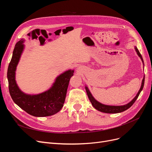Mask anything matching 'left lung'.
Wrapping results in <instances>:
<instances>
[{
    "instance_id": "obj_1",
    "label": "left lung",
    "mask_w": 152,
    "mask_h": 152,
    "mask_svg": "<svg viewBox=\"0 0 152 152\" xmlns=\"http://www.w3.org/2000/svg\"><path fill=\"white\" fill-rule=\"evenodd\" d=\"M135 50H136L137 55H138V56L140 57V58L141 59L142 61L143 62V59H142L141 54H140V51L136 47H135ZM144 83H145V77L143 78V79H142V80L141 88H140V91H138V93H137V95L135 96V98L133 99L131 102H129L125 105H122V106H110V105L103 104L102 103L98 102V101H96L94 98V97L92 96L89 90L88 89V88H87V87H86V90L87 94V96H88V98L90 100V102L92 103V105H93V107H94L96 110H98V111L104 112V113H121V112L125 111V110H127L128 108H129L134 103L135 101L137 99V98H138L141 91H142V88H143Z\"/></svg>"
}]
</instances>
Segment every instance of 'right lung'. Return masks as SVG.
<instances>
[{
  "mask_svg": "<svg viewBox=\"0 0 152 152\" xmlns=\"http://www.w3.org/2000/svg\"><path fill=\"white\" fill-rule=\"evenodd\" d=\"M23 39L16 44L11 60L7 69L9 90L12 100L17 105L35 117H47L58 113L63 107L68 86L74 71L69 70L59 75L53 86L39 94H25L19 89L15 80V72L24 49Z\"/></svg>",
  "mask_w": 152,
  "mask_h": 152,
  "instance_id": "1",
  "label": "right lung"
}]
</instances>
